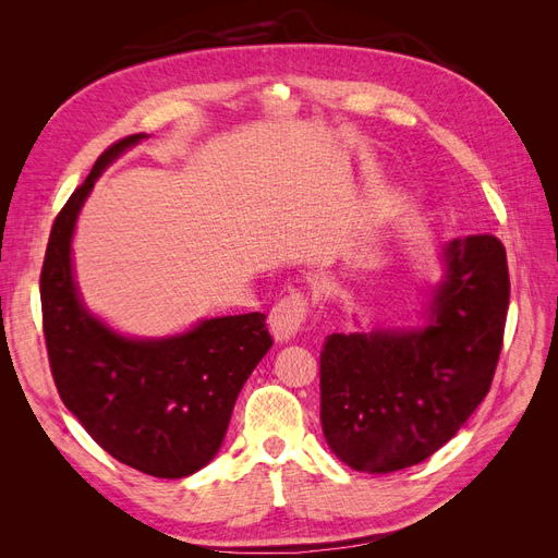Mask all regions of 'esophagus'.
I'll list each match as a JSON object with an SVG mask.
<instances>
[{"instance_id": "34e87169", "label": "esophagus", "mask_w": 558, "mask_h": 558, "mask_svg": "<svg viewBox=\"0 0 558 558\" xmlns=\"http://www.w3.org/2000/svg\"><path fill=\"white\" fill-rule=\"evenodd\" d=\"M310 312V300L305 293L293 291L283 295L277 305L269 312V330L277 337V340H289L293 337L307 320Z\"/></svg>"}]
</instances>
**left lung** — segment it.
Here are the masks:
<instances>
[{
	"label": "left lung",
	"instance_id": "left-lung-1",
	"mask_svg": "<svg viewBox=\"0 0 558 558\" xmlns=\"http://www.w3.org/2000/svg\"><path fill=\"white\" fill-rule=\"evenodd\" d=\"M442 260L424 328L335 332L320 351V426L353 470L426 461L492 388L510 305L505 246L468 234L442 248Z\"/></svg>",
	"mask_w": 558,
	"mask_h": 558
}]
</instances>
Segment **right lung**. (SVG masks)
Wrapping results in <instances>:
<instances>
[{"label": "right lung", "instance_id": "obj_1", "mask_svg": "<svg viewBox=\"0 0 558 558\" xmlns=\"http://www.w3.org/2000/svg\"><path fill=\"white\" fill-rule=\"evenodd\" d=\"M146 134L97 158L50 230L39 291L48 363L58 393L93 440L146 475L189 477L221 449L253 367L272 347L265 314L207 318L162 340H132L83 307L72 272V234L97 177Z\"/></svg>", "mask_w": 558, "mask_h": 558}]
</instances>
